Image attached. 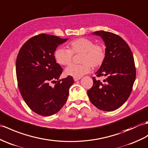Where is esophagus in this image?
<instances>
[{
  "instance_id": "1",
  "label": "esophagus",
  "mask_w": 148,
  "mask_h": 148,
  "mask_svg": "<svg viewBox=\"0 0 148 148\" xmlns=\"http://www.w3.org/2000/svg\"><path fill=\"white\" fill-rule=\"evenodd\" d=\"M81 78H75V77H74V81H79L80 79Z\"/></svg>"
}]
</instances>
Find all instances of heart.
Wrapping results in <instances>:
<instances>
[{
  "label": "heart",
  "instance_id": "1",
  "mask_svg": "<svg viewBox=\"0 0 148 148\" xmlns=\"http://www.w3.org/2000/svg\"><path fill=\"white\" fill-rule=\"evenodd\" d=\"M69 49L58 48L55 51L54 57L57 62L62 66L69 65L72 61L73 53H82L81 64H71L68 66L66 74L75 78H81L90 73L91 66L97 67L101 66L105 58V48L100 44L87 38H79L72 41L68 45Z\"/></svg>",
  "mask_w": 148,
  "mask_h": 148
}]
</instances>
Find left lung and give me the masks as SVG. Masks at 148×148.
<instances>
[{"label":"left lung","mask_w":148,"mask_h":148,"mask_svg":"<svg viewBox=\"0 0 148 148\" xmlns=\"http://www.w3.org/2000/svg\"><path fill=\"white\" fill-rule=\"evenodd\" d=\"M91 35L101 37L105 45V60L95 73L105 79L101 82L92 77L88 96L98 109L113 111L127 100L132 90L136 74L133 55L127 43L114 33L98 31Z\"/></svg>","instance_id":"obj_1"}]
</instances>
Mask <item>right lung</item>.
<instances>
[{"instance_id": "add662e5", "label": "right lung", "mask_w": 148, "mask_h": 148, "mask_svg": "<svg viewBox=\"0 0 148 148\" xmlns=\"http://www.w3.org/2000/svg\"><path fill=\"white\" fill-rule=\"evenodd\" d=\"M68 38L40 34L23 45L16 60V75L21 94L29 108L37 114L50 116L66 104L73 77L59 79L63 69L54 52ZM56 84L51 87L49 83Z\"/></svg>"}]
</instances>
